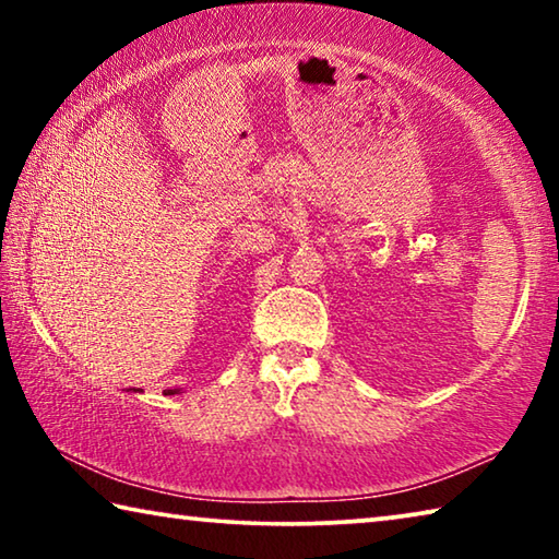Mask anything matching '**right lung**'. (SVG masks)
I'll return each instance as SVG.
<instances>
[{
  "label": "right lung",
  "mask_w": 559,
  "mask_h": 559,
  "mask_svg": "<svg viewBox=\"0 0 559 559\" xmlns=\"http://www.w3.org/2000/svg\"><path fill=\"white\" fill-rule=\"evenodd\" d=\"M132 392H143V390H140V386H138V390H135V386H132ZM179 392H182V390H165L163 394L169 396V394H179Z\"/></svg>",
  "instance_id": "right-lung-1"
}]
</instances>
